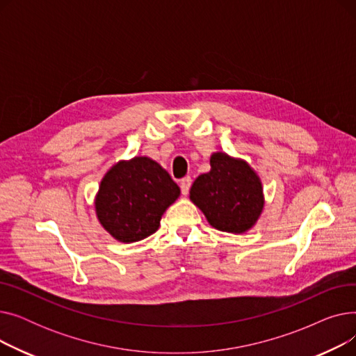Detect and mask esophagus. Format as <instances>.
<instances>
[{"label":"esophagus","mask_w":356,"mask_h":356,"mask_svg":"<svg viewBox=\"0 0 356 356\" xmlns=\"http://www.w3.org/2000/svg\"><path fill=\"white\" fill-rule=\"evenodd\" d=\"M191 184H192V179L191 177H183L180 180V189H181V195H188L189 189H191Z\"/></svg>","instance_id":"1"}]
</instances>
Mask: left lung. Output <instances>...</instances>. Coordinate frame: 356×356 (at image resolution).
I'll return each instance as SVG.
<instances>
[{
	"mask_svg": "<svg viewBox=\"0 0 356 356\" xmlns=\"http://www.w3.org/2000/svg\"><path fill=\"white\" fill-rule=\"evenodd\" d=\"M211 170L192 184L189 197L209 225L229 234H245L264 211L266 197L258 173L244 159L225 152L211 154Z\"/></svg>",
	"mask_w": 356,
	"mask_h": 356,
	"instance_id": "left-lung-1",
	"label": "left lung"
}]
</instances>
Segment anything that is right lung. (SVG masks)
I'll use <instances>...</instances> for the list:
<instances>
[{"label":"right lung","mask_w":356,"mask_h":356,"mask_svg":"<svg viewBox=\"0 0 356 356\" xmlns=\"http://www.w3.org/2000/svg\"><path fill=\"white\" fill-rule=\"evenodd\" d=\"M180 188L153 159L120 160L104 175L93 200L101 227L122 244L154 234Z\"/></svg>","instance_id":"1"}]
</instances>
